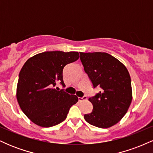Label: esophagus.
Returning a JSON list of instances; mask_svg holds the SVG:
<instances>
[{"label": "esophagus", "mask_w": 153, "mask_h": 153, "mask_svg": "<svg viewBox=\"0 0 153 153\" xmlns=\"http://www.w3.org/2000/svg\"><path fill=\"white\" fill-rule=\"evenodd\" d=\"M87 96H84L83 97H82V98H80V97H79L78 98V101H80V102H81V101H85V100H87Z\"/></svg>", "instance_id": "1"}]
</instances>
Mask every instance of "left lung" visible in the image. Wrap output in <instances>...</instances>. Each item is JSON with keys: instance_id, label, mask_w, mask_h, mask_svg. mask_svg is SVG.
I'll return each instance as SVG.
<instances>
[{"instance_id": "8db88e82", "label": "left lung", "mask_w": 153, "mask_h": 153, "mask_svg": "<svg viewBox=\"0 0 153 153\" xmlns=\"http://www.w3.org/2000/svg\"><path fill=\"white\" fill-rule=\"evenodd\" d=\"M80 60L94 87L101 91L88 99L93 111L84 119L95 127L108 128L127 112L132 100L131 78L127 68L106 52H80Z\"/></svg>"}]
</instances>
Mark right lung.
Masks as SVG:
<instances>
[{
  "mask_svg": "<svg viewBox=\"0 0 153 153\" xmlns=\"http://www.w3.org/2000/svg\"><path fill=\"white\" fill-rule=\"evenodd\" d=\"M79 57L78 52L51 51L36 54L24 63L19 73L16 99L22 111L35 124L57 125L78 101L75 95L59 91L56 85L60 82L65 85L63 68Z\"/></svg>",
  "mask_w": 153,
  "mask_h": 153,
  "instance_id": "right-lung-1",
  "label": "right lung"
}]
</instances>
